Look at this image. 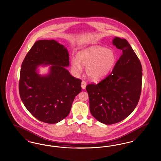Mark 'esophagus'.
<instances>
[{
	"mask_svg": "<svg viewBox=\"0 0 161 161\" xmlns=\"http://www.w3.org/2000/svg\"><path fill=\"white\" fill-rule=\"evenodd\" d=\"M86 85H87L86 82L85 81H84V80H83V81H82V82H81V87H82V89H84L86 88Z\"/></svg>",
	"mask_w": 161,
	"mask_h": 161,
	"instance_id": "1",
	"label": "esophagus"
}]
</instances>
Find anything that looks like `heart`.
<instances>
[{
    "label": "heart",
    "mask_w": 161,
    "mask_h": 161,
    "mask_svg": "<svg viewBox=\"0 0 161 161\" xmlns=\"http://www.w3.org/2000/svg\"><path fill=\"white\" fill-rule=\"evenodd\" d=\"M116 56L112 49L99 46H91L80 51L77 60L70 62L73 72L78 75L86 66V73L93 81H98L107 76L115 65Z\"/></svg>",
    "instance_id": "1"
}]
</instances>
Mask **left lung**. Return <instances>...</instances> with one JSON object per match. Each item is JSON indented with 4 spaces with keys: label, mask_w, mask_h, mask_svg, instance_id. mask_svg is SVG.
Masks as SVG:
<instances>
[{
    "label": "left lung",
    "mask_w": 161,
    "mask_h": 161,
    "mask_svg": "<svg viewBox=\"0 0 161 161\" xmlns=\"http://www.w3.org/2000/svg\"><path fill=\"white\" fill-rule=\"evenodd\" d=\"M112 43L123 53L112 73L98 84L86 87L91 114L107 125L123 121L136 108L142 78L141 62L129 42L116 37Z\"/></svg>",
    "instance_id": "left-lung-1"
}]
</instances>
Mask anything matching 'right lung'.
<instances>
[{
	"label": "right lung",
	"instance_id": "obj_1",
	"mask_svg": "<svg viewBox=\"0 0 161 161\" xmlns=\"http://www.w3.org/2000/svg\"><path fill=\"white\" fill-rule=\"evenodd\" d=\"M67 49L57 41L38 40L26 54L20 74L19 93L23 104L38 120L58 123L69 115L73 101L81 92V80L72 76ZM52 65L40 76V65Z\"/></svg>",
	"mask_w": 161,
	"mask_h": 161
}]
</instances>
